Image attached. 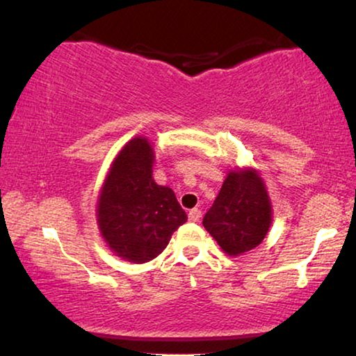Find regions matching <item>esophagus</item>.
I'll use <instances>...</instances> for the list:
<instances>
[{
    "instance_id": "esophagus-1",
    "label": "esophagus",
    "mask_w": 356,
    "mask_h": 356,
    "mask_svg": "<svg viewBox=\"0 0 356 356\" xmlns=\"http://www.w3.org/2000/svg\"><path fill=\"white\" fill-rule=\"evenodd\" d=\"M201 216H202L201 209H191V211H189V213H188L189 220H191V222H199Z\"/></svg>"
}]
</instances>
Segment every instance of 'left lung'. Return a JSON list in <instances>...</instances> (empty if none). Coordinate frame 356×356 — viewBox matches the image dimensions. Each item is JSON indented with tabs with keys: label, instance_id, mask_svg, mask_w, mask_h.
<instances>
[{
	"label": "left lung",
	"instance_id": "left-lung-1",
	"mask_svg": "<svg viewBox=\"0 0 356 356\" xmlns=\"http://www.w3.org/2000/svg\"><path fill=\"white\" fill-rule=\"evenodd\" d=\"M272 223V206L256 170L230 172L202 225L227 254L254 250Z\"/></svg>",
	"mask_w": 356,
	"mask_h": 356
}]
</instances>
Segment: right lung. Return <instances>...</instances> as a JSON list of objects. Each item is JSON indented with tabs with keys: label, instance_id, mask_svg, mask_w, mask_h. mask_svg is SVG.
<instances>
[{
	"label": "right lung",
	"instance_id": "obj_1",
	"mask_svg": "<svg viewBox=\"0 0 356 356\" xmlns=\"http://www.w3.org/2000/svg\"><path fill=\"white\" fill-rule=\"evenodd\" d=\"M154 149L145 138L131 139L111 163L102 188L97 222L116 256L143 264L167 248L188 220L172 188L152 178Z\"/></svg>",
	"mask_w": 356,
	"mask_h": 356
}]
</instances>
